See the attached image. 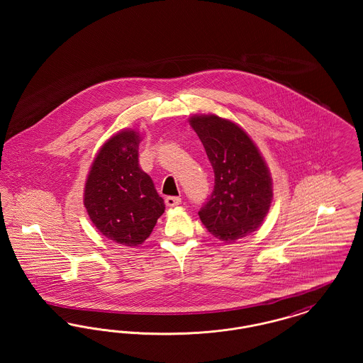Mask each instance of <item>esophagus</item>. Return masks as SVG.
<instances>
[{"label":"esophagus","instance_id":"1","mask_svg":"<svg viewBox=\"0 0 363 363\" xmlns=\"http://www.w3.org/2000/svg\"><path fill=\"white\" fill-rule=\"evenodd\" d=\"M164 203H166L167 207H177V206L181 204V199L175 197V196H169V197H166Z\"/></svg>","mask_w":363,"mask_h":363}]
</instances>
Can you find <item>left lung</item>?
<instances>
[{"instance_id":"1","label":"left lung","mask_w":363,"mask_h":363,"mask_svg":"<svg viewBox=\"0 0 363 363\" xmlns=\"http://www.w3.org/2000/svg\"><path fill=\"white\" fill-rule=\"evenodd\" d=\"M215 173V186L199 216L218 240L235 242L259 227L272 201V178L253 140L218 116L189 120Z\"/></svg>"}]
</instances>
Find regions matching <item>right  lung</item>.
<instances>
[{
    "mask_svg": "<svg viewBox=\"0 0 363 363\" xmlns=\"http://www.w3.org/2000/svg\"><path fill=\"white\" fill-rule=\"evenodd\" d=\"M138 143L132 129L108 138L91 166L84 189L94 225L123 246L141 245L164 212L151 177L138 164Z\"/></svg>",
    "mask_w": 363,
    "mask_h": 363,
    "instance_id": "obj_1",
    "label": "right lung"
}]
</instances>
